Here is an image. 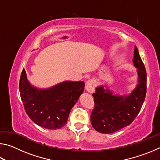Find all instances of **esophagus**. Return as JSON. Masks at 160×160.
Masks as SVG:
<instances>
[{
  "instance_id": "obj_1",
  "label": "esophagus",
  "mask_w": 160,
  "mask_h": 160,
  "mask_svg": "<svg viewBox=\"0 0 160 160\" xmlns=\"http://www.w3.org/2000/svg\"><path fill=\"white\" fill-rule=\"evenodd\" d=\"M94 87H95V82L92 80H89L86 82L85 89L89 93H92L94 90Z\"/></svg>"
}]
</instances>
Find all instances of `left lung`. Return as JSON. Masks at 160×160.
I'll return each instance as SVG.
<instances>
[{
    "instance_id": "obj_1",
    "label": "left lung",
    "mask_w": 160,
    "mask_h": 160,
    "mask_svg": "<svg viewBox=\"0 0 160 160\" xmlns=\"http://www.w3.org/2000/svg\"><path fill=\"white\" fill-rule=\"evenodd\" d=\"M132 62L138 68V82L131 94H113L112 90L103 86L97 88L92 94L94 109L90 118L92 126L97 131L112 133L129 126L141 109L147 92V73L135 46Z\"/></svg>"
}]
</instances>
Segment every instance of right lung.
I'll return each instance as SVG.
<instances>
[{
  "mask_svg": "<svg viewBox=\"0 0 160 160\" xmlns=\"http://www.w3.org/2000/svg\"><path fill=\"white\" fill-rule=\"evenodd\" d=\"M84 87L83 81H64L50 88L38 89L29 83L24 68L19 84L27 114L38 126L51 130L66 125L70 110L83 92Z\"/></svg>",
  "mask_w": 160,
  "mask_h": 160,
  "instance_id": "obj_1",
  "label": "right lung"
}]
</instances>
